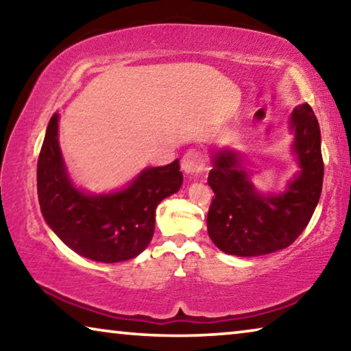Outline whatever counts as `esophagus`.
Instances as JSON below:
<instances>
[{"label": "esophagus", "instance_id": "esophagus-1", "mask_svg": "<svg viewBox=\"0 0 351 351\" xmlns=\"http://www.w3.org/2000/svg\"><path fill=\"white\" fill-rule=\"evenodd\" d=\"M181 169L184 170V173L187 175H198L203 173L204 170H207V161L204 158V154L195 150V148H190L181 159Z\"/></svg>", "mask_w": 351, "mask_h": 351}]
</instances>
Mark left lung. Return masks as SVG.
I'll return each mask as SVG.
<instances>
[{"label":"left lung","mask_w":351,"mask_h":351,"mask_svg":"<svg viewBox=\"0 0 351 351\" xmlns=\"http://www.w3.org/2000/svg\"><path fill=\"white\" fill-rule=\"evenodd\" d=\"M291 128L300 171L283 193L260 195L235 153L223 150L213 158L207 184L215 195L207 232L223 252L239 257L276 252L293 245L310 223L324 181L320 128L310 105L293 111Z\"/></svg>","instance_id":"obj_1"}]
</instances>
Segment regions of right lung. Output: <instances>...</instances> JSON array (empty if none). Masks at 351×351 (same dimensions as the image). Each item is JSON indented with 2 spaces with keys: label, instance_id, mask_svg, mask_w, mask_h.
Masks as SVG:
<instances>
[{
  "label": "right lung",
  "instance_id": "obj_1",
  "mask_svg": "<svg viewBox=\"0 0 351 351\" xmlns=\"http://www.w3.org/2000/svg\"><path fill=\"white\" fill-rule=\"evenodd\" d=\"M182 184L180 159L145 169L127 189L86 195L71 184L58 145V114L51 117L37 164L41 213L64 245L83 257L116 263L134 258L152 241L154 213Z\"/></svg>",
  "mask_w": 351,
  "mask_h": 351
}]
</instances>
